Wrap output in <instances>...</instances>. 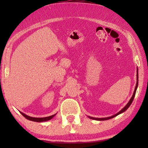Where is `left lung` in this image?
I'll use <instances>...</instances> for the list:
<instances>
[{
    "label": "left lung",
    "instance_id": "8db88e82",
    "mask_svg": "<svg viewBox=\"0 0 148 148\" xmlns=\"http://www.w3.org/2000/svg\"><path fill=\"white\" fill-rule=\"evenodd\" d=\"M137 82H136V87H135V89H134V93L132 95V96L131 97V99H130L129 102L127 103V104L123 108L121 111L119 112L118 113H117L116 114L114 115V116H112L111 117H105V118H95V117H89L90 119H95V120H98V121H104V120H108V119H112L113 118V117L117 116V115H119L120 114L123 113V112H124L125 111H126V110L129 108V107L131 106V104H132V101H133L134 98V96H135V94H136V89H137V87H138V70H137Z\"/></svg>",
    "mask_w": 148,
    "mask_h": 148
}]
</instances>
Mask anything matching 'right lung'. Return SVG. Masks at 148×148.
<instances>
[{
    "mask_svg": "<svg viewBox=\"0 0 148 148\" xmlns=\"http://www.w3.org/2000/svg\"><path fill=\"white\" fill-rule=\"evenodd\" d=\"M23 116L25 117L26 119L30 120V121H36V122H42V121H48V120H50L51 118H53V117L55 116L54 114L53 116H49V117H41V118H38V117H30L27 116V115L24 114L23 113H22V112H20Z\"/></svg>",
    "mask_w": 148,
    "mask_h": 148,
    "instance_id": "add662e5",
    "label": "right lung"
}]
</instances>
